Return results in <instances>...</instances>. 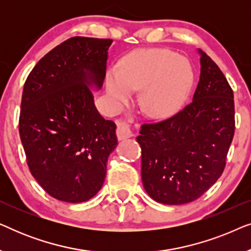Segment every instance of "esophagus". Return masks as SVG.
I'll list each match as a JSON object with an SVG mask.
<instances>
[{
	"mask_svg": "<svg viewBox=\"0 0 251 251\" xmlns=\"http://www.w3.org/2000/svg\"><path fill=\"white\" fill-rule=\"evenodd\" d=\"M116 136L119 140H123L132 136V131L130 126L126 121H119L118 128H116Z\"/></svg>",
	"mask_w": 251,
	"mask_h": 251,
	"instance_id": "34e87169",
	"label": "esophagus"
}]
</instances>
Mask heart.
Returning a JSON list of instances; mask_svg holds the SVG:
<instances>
[{
    "mask_svg": "<svg viewBox=\"0 0 251 251\" xmlns=\"http://www.w3.org/2000/svg\"><path fill=\"white\" fill-rule=\"evenodd\" d=\"M193 71L186 58L166 49L138 50L120 64L119 71L106 75V92L112 104L120 107L131 92H140V104L152 116L176 111L190 91Z\"/></svg>",
    "mask_w": 251,
    "mask_h": 251,
    "instance_id": "obj_1",
    "label": "heart"
}]
</instances>
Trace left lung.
Segmentation results:
<instances>
[{"mask_svg": "<svg viewBox=\"0 0 251 251\" xmlns=\"http://www.w3.org/2000/svg\"><path fill=\"white\" fill-rule=\"evenodd\" d=\"M200 80L190 104L164 121L143 125L142 180L163 204L197 200L222 176L234 136V99L215 61L199 50Z\"/></svg>", "mask_w": 251, "mask_h": 251, "instance_id": "8db88e82", "label": "left lung"}]
</instances>
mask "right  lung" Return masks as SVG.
Instances as JSON below:
<instances>
[{"label":"right lung","mask_w":251,"mask_h":251,"mask_svg":"<svg viewBox=\"0 0 251 251\" xmlns=\"http://www.w3.org/2000/svg\"><path fill=\"white\" fill-rule=\"evenodd\" d=\"M113 40L71 37L48 52L24 85L19 135L27 164L57 200L78 203L100 191L116 126L95 106Z\"/></svg>","instance_id":"obj_1"}]
</instances>
